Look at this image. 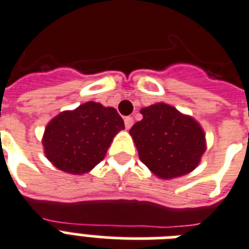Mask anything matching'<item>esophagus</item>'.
Here are the masks:
<instances>
[{
    "label": "esophagus",
    "instance_id": "esophagus-1",
    "mask_svg": "<svg viewBox=\"0 0 249 249\" xmlns=\"http://www.w3.org/2000/svg\"><path fill=\"white\" fill-rule=\"evenodd\" d=\"M133 123H134V120H133V118H130V116H126V118L124 119V124H125V128L126 129H130L131 125H133Z\"/></svg>",
    "mask_w": 249,
    "mask_h": 249
}]
</instances>
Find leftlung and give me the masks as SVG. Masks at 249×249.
<instances>
[{"mask_svg":"<svg viewBox=\"0 0 249 249\" xmlns=\"http://www.w3.org/2000/svg\"><path fill=\"white\" fill-rule=\"evenodd\" d=\"M143 119L130 129L139 159L160 179L191 173L206 151L205 131L191 116L160 104L141 110Z\"/></svg>","mask_w":249,"mask_h":249,"instance_id":"1","label":"left lung"}]
</instances>
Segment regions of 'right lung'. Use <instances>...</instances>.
Listing matches in <instances>:
<instances>
[{
  "mask_svg": "<svg viewBox=\"0 0 249 249\" xmlns=\"http://www.w3.org/2000/svg\"><path fill=\"white\" fill-rule=\"evenodd\" d=\"M124 121L114 107L87 102L52 119L44 130V153L52 165L69 174H86L104 160Z\"/></svg>",
  "mask_w": 249,
  "mask_h": 249,
  "instance_id": "1",
  "label": "right lung"
}]
</instances>
